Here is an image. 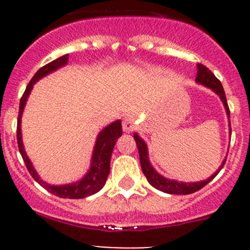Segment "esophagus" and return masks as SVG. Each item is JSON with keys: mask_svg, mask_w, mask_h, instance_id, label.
I'll return each mask as SVG.
<instances>
[{"mask_svg": "<svg viewBox=\"0 0 250 250\" xmlns=\"http://www.w3.org/2000/svg\"><path fill=\"white\" fill-rule=\"evenodd\" d=\"M137 128V123H135V120L133 116H128L123 120V130L125 132H133V130Z\"/></svg>", "mask_w": 250, "mask_h": 250, "instance_id": "1", "label": "esophagus"}]
</instances>
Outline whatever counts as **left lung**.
Here are the masks:
<instances>
[{"mask_svg":"<svg viewBox=\"0 0 250 250\" xmlns=\"http://www.w3.org/2000/svg\"><path fill=\"white\" fill-rule=\"evenodd\" d=\"M196 81L198 83H202L206 87L211 88L219 97L223 100L224 105H225L226 112H228V116L230 117V109H229L228 100H226L225 92H224L223 84H221L220 81L215 77V75L210 71L207 66H204L203 64L197 65V77H196ZM134 140L137 143L138 151H139V158H140V165L141 169H143L144 175L146 176L148 183L156 188L157 190L163 191L166 193H170V195H190V193L196 192V191L201 190V188H204L209 181L213 180L218 173L220 172L221 168L224 167L226 162V158L224 160L223 165L220 166L219 170H216L210 178H208L207 180L198 181V183H179V181L175 180H168V179L163 178L162 175H160L155 169L152 168V166L150 165L147 158V147H146L145 143H144L143 139H140L139 135L134 134Z\"/></svg>","mask_w":250,"mask_h":250,"instance_id":"obj_1","label":"left lung"}]
</instances>
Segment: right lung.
<instances>
[{
    "label": "right lung",
    "instance_id": "obj_1",
    "mask_svg": "<svg viewBox=\"0 0 250 250\" xmlns=\"http://www.w3.org/2000/svg\"><path fill=\"white\" fill-rule=\"evenodd\" d=\"M67 54L62 55V57L58 58V59L53 60V62H48L47 65L42 66L31 81L27 84L26 89H25L24 94L20 98V104H19V115H18V123H17V140H18V147H19V152L21 155L22 160H24L25 166H26L27 170L31 174L32 178L42 186L49 191L53 195L58 196L60 198H70V200H78V198H84L90 195H94L98 191L102 190L103 186L106 183V179L110 173V161L111 155H112V150L115 147L116 140L122 135V123L121 121H116V122L111 123L107 125L103 132L100 133L99 137L97 139V144L94 147V153H93V161H92V167H90L89 172L87 175L78 181L76 184H70V185H62V186H53L48 185L43 180L40 179L37 173L35 172L34 167H32L31 162H30L29 157L26 156L24 151V146H22L21 141V132H20V118H21L22 110H24L25 103H26L27 97L30 94V90L32 89V85L36 81L42 78L46 75L50 74L52 71H55L58 67L62 66L67 62Z\"/></svg>",
    "mask_w": 250,
    "mask_h": 250
}]
</instances>
